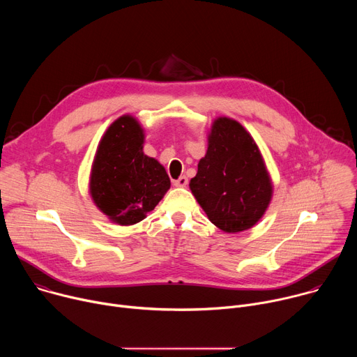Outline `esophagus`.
<instances>
[{
    "label": "esophagus",
    "mask_w": 357,
    "mask_h": 357,
    "mask_svg": "<svg viewBox=\"0 0 357 357\" xmlns=\"http://www.w3.org/2000/svg\"><path fill=\"white\" fill-rule=\"evenodd\" d=\"M174 185H175L176 188H185V186L188 185V178H186V176H179L178 179L174 181Z\"/></svg>",
    "instance_id": "obj_1"
}]
</instances>
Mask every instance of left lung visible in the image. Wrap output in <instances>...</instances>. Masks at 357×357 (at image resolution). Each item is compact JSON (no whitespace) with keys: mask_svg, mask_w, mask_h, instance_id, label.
<instances>
[{"mask_svg":"<svg viewBox=\"0 0 357 357\" xmlns=\"http://www.w3.org/2000/svg\"><path fill=\"white\" fill-rule=\"evenodd\" d=\"M189 186L209 220L226 233L256 225L273 195L257 144L240 123L227 117L215 120L208 152Z\"/></svg>","mask_w":357,"mask_h":357,"instance_id":"left-lung-1","label":"left lung"}]
</instances>
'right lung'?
<instances>
[{"label":"right lung","mask_w":357,"mask_h":357,"mask_svg":"<svg viewBox=\"0 0 357 357\" xmlns=\"http://www.w3.org/2000/svg\"><path fill=\"white\" fill-rule=\"evenodd\" d=\"M142 144L138 121L123 116L100 141L93 162L91 197L101 212L121 226L141 222L171 186L165 168L144 155Z\"/></svg>","instance_id":"add662e5"}]
</instances>
